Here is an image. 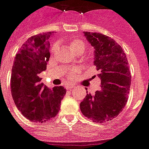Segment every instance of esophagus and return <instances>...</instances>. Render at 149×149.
<instances>
[{
    "instance_id": "1",
    "label": "esophagus",
    "mask_w": 149,
    "mask_h": 149,
    "mask_svg": "<svg viewBox=\"0 0 149 149\" xmlns=\"http://www.w3.org/2000/svg\"><path fill=\"white\" fill-rule=\"evenodd\" d=\"M74 88V85H68L65 86V88H66L67 90H71Z\"/></svg>"
}]
</instances>
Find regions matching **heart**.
Here are the masks:
<instances>
[{
	"label": "heart",
	"instance_id": "heart-1",
	"mask_svg": "<svg viewBox=\"0 0 149 149\" xmlns=\"http://www.w3.org/2000/svg\"><path fill=\"white\" fill-rule=\"evenodd\" d=\"M70 46H71V49H73L74 51L75 52V53H78L79 51L83 52L84 51V49L85 48V42L81 41V40H73L72 42L70 43ZM59 48V44L58 43H54L51 47V49H50V52H51V54H55L56 51H57V49ZM78 72V69L77 68H72L71 69L70 71H69L68 74V78L70 79L71 78H73L74 77L76 74Z\"/></svg>",
	"mask_w": 149,
	"mask_h": 149
}]
</instances>
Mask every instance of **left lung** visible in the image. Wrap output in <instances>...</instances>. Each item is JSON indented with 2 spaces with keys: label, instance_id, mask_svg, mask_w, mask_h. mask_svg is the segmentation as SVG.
<instances>
[{
  "label": "left lung",
  "instance_id": "1",
  "mask_svg": "<svg viewBox=\"0 0 149 149\" xmlns=\"http://www.w3.org/2000/svg\"><path fill=\"white\" fill-rule=\"evenodd\" d=\"M95 48L94 64L101 79L99 91L88 93L80 103L84 116L95 123H104L117 116L127 102L131 86L128 61L122 47L107 36L85 32Z\"/></svg>",
  "mask_w": 149,
  "mask_h": 149
}]
</instances>
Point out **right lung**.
Returning <instances> with one entry per match:
<instances>
[{"mask_svg":"<svg viewBox=\"0 0 149 149\" xmlns=\"http://www.w3.org/2000/svg\"><path fill=\"white\" fill-rule=\"evenodd\" d=\"M51 32L31 36L15 57L11 77L14 102L25 117L45 123L58 113L66 89L55 86L49 89L41 82L40 74L47 69Z\"/></svg>","mask_w":149,"mask_h":149,"instance_id":"add662e5","label":"right lung"}]
</instances>
